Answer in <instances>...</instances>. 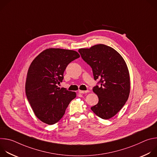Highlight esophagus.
I'll return each instance as SVG.
<instances>
[{
	"label": "esophagus",
	"instance_id": "esophagus-1",
	"mask_svg": "<svg viewBox=\"0 0 157 157\" xmlns=\"http://www.w3.org/2000/svg\"><path fill=\"white\" fill-rule=\"evenodd\" d=\"M89 91H88V90H86V91H79V93H80V94H86V93H89Z\"/></svg>",
	"mask_w": 157,
	"mask_h": 157
}]
</instances>
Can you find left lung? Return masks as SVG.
Segmentation results:
<instances>
[{
  "label": "left lung",
  "mask_w": 157,
  "mask_h": 157,
  "mask_svg": "<svg viewBox=\"0 0 157 157\" xmlns=\"http://www.w3.org/2000/svg\"><path fill=\"white\" fill-rule=\"evenodd\" d=\"M78 52L91 67L94 80H98L93 91L99 102L91 109L101 119L113 117L124 105L130 93L129 73L124 59L114 49L102 44Z\"/></svg>",
  "instance_id": "8db88e82"
}]
</instances>
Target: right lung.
I'll return each mask as SVG.
<instances>
[{
	"instance_id": "right-lung-1",
	"label": "right lung",
	"mask_w": 157,
	"mask_h": 157,
	"mask_svg": "<svg viewBox=\"0 0 157 157\" xmlns=\"http://www.w3.org/2000/svg\"><path fill=\"white\" fill-rule=\"evenodd\" d=\"M78 52L50 48L40 53L31 63L27 73L25 93L35 116L43 122L53 125L64 116L75 92L58 87L68 64L79 58Z\"/></svg>"
}]
</instances>
